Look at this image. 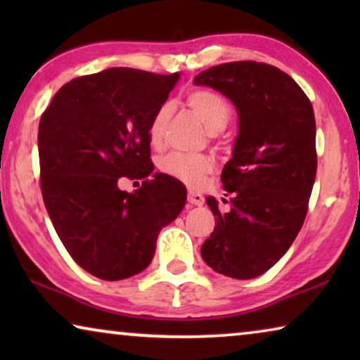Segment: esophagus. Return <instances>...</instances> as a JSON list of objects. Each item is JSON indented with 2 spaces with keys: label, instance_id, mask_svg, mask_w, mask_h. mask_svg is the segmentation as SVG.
Segmentation results:
<instances>
[{
  "label": "esophagus",
  "instance_id": "1",
  "mask_svg": "<svg viewBox=\"0 0 360 360\" xmlns=\"http://www.w3.org/2000/svg\"><path fill=\"white\" fill-rule=\"evenodd\" d=\"M188 203L193 205V206H201L205 203L203 195L196 193V191H188Z\"/></svg>",
  "mask_w": 360,
  "mask_h": 360
}]
</instances>
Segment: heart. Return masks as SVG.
<instances>
[{"mask_svg": "<svg viewBox=\"0 0 360 360\" xmlns=\"http://www.w3.org/2000/svg\"><path fill=\"white\" fill-rule=\"evenodd\" d=\"M186 101H188L191 111L200 117L211 134L221 132L228 126L231 120V105L221 93L213 90H195L190 93ZM170 112L172 108L165 103L157 108L152 116L147 136L154 147H159L164 141L165 126L169 122ZM213 159L208 155H191L180 154V152H172L159 160L160 172L180 180L181 184L193 186V188H198L203 184L205 175L213 170Z\"/></svg>", "mask_w": 360, "mask_h": 360, "instance_id": "obj_1", "label": "heart"}]
</instances>
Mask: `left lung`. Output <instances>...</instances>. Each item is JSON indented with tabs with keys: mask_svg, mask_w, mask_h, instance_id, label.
I'll return each instance as SVG.
<instances>
[{
	"mask_svg": "<svg viewBox=\"0 0 360 360\" xmlns=\"http://www.w3.org/2000/svg\"><path fill=\"white\" fill-rule=\"evenodd\" d=\"M193 82L229 98L239 117L221 174L231 210L221 213L206 198L216 226L201 257L226 277L255 278L283 257L307 216L316 176L313 106L292 77L269 63H221Z\"/></svg>",
	"mask_w": 360,
	"mask_h": 360,
	"instance_id": "obj_1",
	"label": "left lung"
}]
</instances>
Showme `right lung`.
Here are the masks:
<instances>
[{
  "label": "right lung",
  "instance_id": "1",
  "mask_svg": "<svg viewBox=\"0 0 360 360\" xmlns=\"http://www.w3.org/2000/svg\"><path fill=\"white\" fill-rule=\"evenodd\" d=\"M179 77L134 68L78 77L39 122L47 213L72 259L98 278L115 282L147 269L160 229L184 210L185 186L154 174L147 136ZM122 176L143 185L122 192Z\"/></svg>",
  "mask_w": 360,
  "mask_h": 360
}]
</instances>
